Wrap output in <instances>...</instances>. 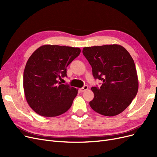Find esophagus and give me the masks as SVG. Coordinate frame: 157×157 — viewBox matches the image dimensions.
<instances>
[{
    "label": "esophagus",
    "mask_w": 157,
    "mask_h": 157,
    "mask_svg": "<svg viewBox=\"0 0 157 157\" xmlns=\"http://www.w3.org/2000/svg\"><path fill=\"white\" fill-rule=\"evenodd\" d=\"M88 89V86H86V85H85V86H84L82 88H80L79 90H80V92H85V91H86V90H87Z\"/></svg>",
    "instance_id": "34e87169"
}]
</instances>
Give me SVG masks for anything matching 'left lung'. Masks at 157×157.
Instances as JSON below:
<instances>
[{
  "instance_id": "8db88e82",
  "label": "left lung",
  "mask_w": 157,
  "mask_h": 157,
  "mask_svg": "<svg viewBox=\"0 0 157 157\" xmlns=\"http://www.w3.org/2000/svg\"><path fill=\"white\" fill-rule=\"evenodd\" d=\"M82 53L91 65L95 78L103 81L92 87L94 98L90 101L94 111L113 117L124 111L138 91V78L134 59L123 46L107 44L84 47Z\"/></svg>"
}]
</instances>
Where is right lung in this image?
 <instances>
[{
    "mask_svg": "<svg viewBox=\"0 0 157 157\" xmlns=\"http://www.w3.org/2000/svg\"><path fill=\"white\" fill-rule=\"evenodd\" d=\"M79 48L46 44L27 60L23 90L31 108L43 117H56L72 105L78 90L58 81L67 77V67L80 53Z\"/></svg>",
    "mask_w": 157,
    "mask_h": 157,
    "instance_id": "1",
    "label": "right lung"
}]
</instances>
